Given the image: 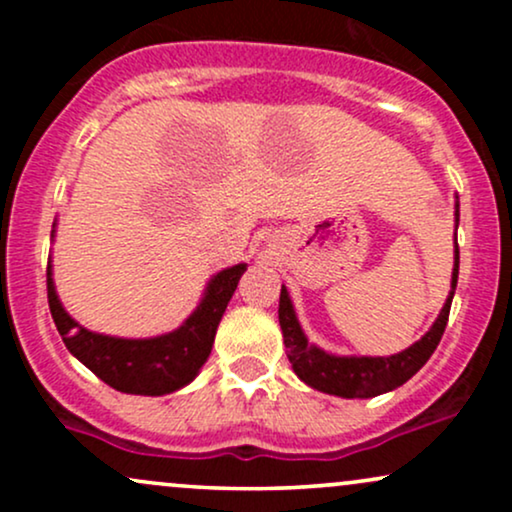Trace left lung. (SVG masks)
<instances>
[{"instance_id": "1", "label": "left lung", "mask_w": 512, "mask_h": 512, "mask_svg": "<svg viewBox=\"0 0 512 512\" xmlns=\"http://www.w3.org/2000/svg\"><path fill=\"white\" fill-rule=\"evenodd\" d=\"M455 223H460V204H455ZM457 272H460V248L455 243V267H452L450 281L452 289L438 320L433 322L431 330L419 342L395 356H332L308 344V337L303 334L301 322H298L296 310H293L289 291H286V286H281L279 325L281 332H284L286 356H289L293 373L315 390L346 399L375 397L404 385L411 375L424 368V363L431 358L440 337H443L452 296H455L457 289Z\"/></svg>"}]
</instances>
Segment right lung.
<instances>
[{
  "label": "right lung",
  "instance_id": "add662e5",
  "mask_svg": "<svg viewBox=\"0 0 512 512\" xmlns=\"http://www.w3.org/2000/svg\"><path fill=\"white\" fill-rule=\"evenodd\" d=\"M248 264L223 269L207 284L197 310L178 330L151 339H122L88 332L69 317L57 298L52 267L48 264V303L62 342L105 385L127 395L161 397L180 390L197 378L214 346L226 305Z\"/></svg>",
  "mask_w": 512,
  "mask_h": 512
}]
</instances>
